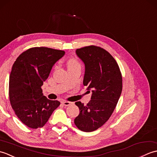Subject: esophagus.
Segmentation results:
<instances>
[{"label":"esophagus","mask_w":157,"mask_h":157,"mask_svg":"<svg viewBox=\"0 0 157 157\" xmlns=\"http://www.w3.org/2000/svg\"><path fill=\"white\" fill-rule=\"evenodd\" d=\"M62 104L64 105V106H69L72 104L71 102H69V101H63L62 102Z\"/></svg>","instance_id":"1"}]
</instances>
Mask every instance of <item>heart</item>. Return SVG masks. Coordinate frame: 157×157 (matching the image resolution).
Here are the masks:
<instances>
[{"instance_id":"1","label":"heart","mask_w":157,"mask_h":157,"mask_svg":"<svg viewBox=\"0 0 157 157\" xmlns=\"http://www.w3.org/2000/svg\"><path fill=\"white\" fill-rule=\"evenodd\" d=\"M76 65H79V63L78 61H76L75 59H70L67 62V67L73 66Z\"/></svg>"}]
</instances>
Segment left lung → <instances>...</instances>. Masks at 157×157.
<instances>
[{
    "mask_svg": "<svg viewBox=\"0 0 157 157\" xmlns=\"http://www.w3.org/2000/svg\"><path fill=\"white\" fill-rule=\"evenodd\" d=\"M85 64L83 84L92 90L91 100L86 105L76 102L79 114L75 125L83 132L101 128L114 111L122 91V75L115 59L106 50L91 45L76 50Z\"/></svg>",
    "mask_w": 157,
    "mask_h": 157,
    "instance_id": "obj_1",
    "label": "left lung"
}]
</instances>
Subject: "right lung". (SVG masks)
<instances>
[{"mask_svg":"<svg viewBox=\"0 0 157 157\" xmlns=\"http://www.w3.org/2000/svg\"><path fill=\"white\" fill-rule=\"evenodd\" d=\"M65 51L33 47L23 52L13 65L9 76V101L16 115L32 129L42 128L60 105L43 95L41 88L55 63Z\"/></svg>","mask_w":157,"mask_h":157,"instance_id":"add662e5","label":"right lung"}]
</instances>
